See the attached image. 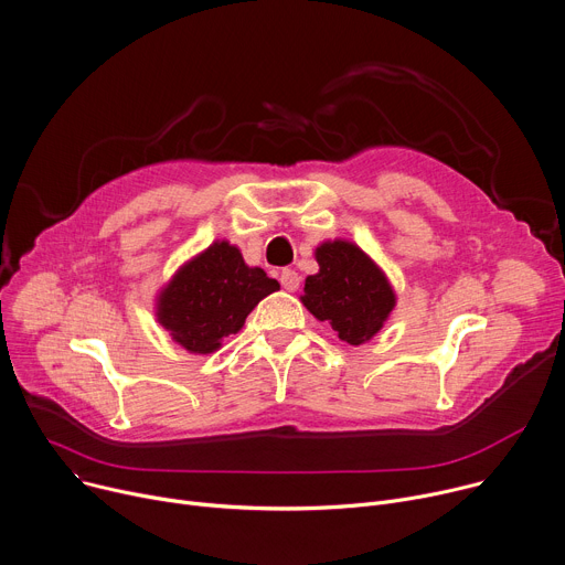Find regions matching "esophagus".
I'll list each match as a JSON object with an SVG mask.
<instances>
[{"label":"esophagus","mask_w":565,"mask_h":565,"mask_svg":"<svg viewBox=\"0 0 565 565\" xmlns=\"http://www.w3.org/2000/svg\"><path fill=\"white\" fill-rule=\"evenodd\" d=\"M280 285L287 289V291H296L298 285H300V276L294 271V269H285L280 274Z\"/></svg>","instance_id":"1"}]
</instances>
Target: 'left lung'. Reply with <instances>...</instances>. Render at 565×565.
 <instances>
[{"label":"left lung","mask_w":565,"mask_h":565,"mask_svg":"<svg viewBox=\"0 0 565 565\" xmlns=\"http://www.w3.org/2000/svg\"><path fill=\"white\" fill-rule=\"evenodd\" d=\"M319 274L307 276L302 305L332 326L341 341L361 345L377 334L395 307V291L363 250L345 239L317 248Z\"/></svg>","instance_id":"8db88e82"}]
</instances>
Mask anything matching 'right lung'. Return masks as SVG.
Instances as JSON below:
<instances>
[{
  "label": "right lung",
  "instance_id": "right-lung-1",
  "mask_svg": "<svg viewBox=\"0 0 565 565\" xmlns=\"http://www.w3.org/2000/svg\"><path fill=\"white\" fill-rule=\"evenodd\" d=\"M276 289L278 280L248 267L239 248L222 239L185 263L161 289L157 319L181 348L209 354L224 337L239 332L250 309Z\"/></svg>",
  "mask_w": 565,
  "mask_h": 565
}]
</instances>
